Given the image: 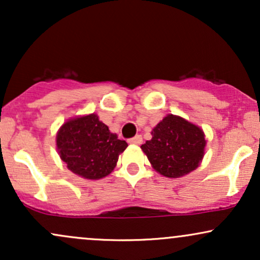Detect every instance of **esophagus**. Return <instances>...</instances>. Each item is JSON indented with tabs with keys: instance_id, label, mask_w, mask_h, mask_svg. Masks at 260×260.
Here are the masks:
<instances>
[{
	"instance_id": "obj_1",
	"label": "esophagus",
	"mask_w": 260,
	"mask_h": 260,
	"mask_svg": "<svg viewBox=\"0 0 260 260\" xmlns=\"http://www.w3.org/2000/svg\"><path fill=\"white\" fill-rule=\"evenodd\" d=\"M142 142H143L142 136H136L133 137V138L128 139V143H129V144H142Z\"/></svg>"
}]
</instances>
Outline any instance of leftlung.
Listing matches in <instances>:
<instances>
[{
  "instance_id": "8db88e82",
  "label": "left lung",
  "mask_w": 260,
  "mask_h": 260,
  "mask_svg": "<svg viewBox=\"0 0 260 260\" xmlns=\"http://www.w3.org/2000/svg\"><path fill=\"white\" fill-rule=\"evenodd\" d=\"M153 138L143 144L155 171L169 178H178L196 170L202 162L205 134L198 126L180 116L168 115L151 131Z\"/></svg>"
}]
</instances>
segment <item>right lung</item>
<instances>
[{
	"mask_svg": "<svg viewBox=\"0 0 260 260\" xmlns=\"http://www.w3.org/2000/svg\"><path fill=\"white\" fill-rule=\"evenodd\" d=\"M56 145L68 170L86 180H100L111 174L128 147L95 113L64 122L56 136Z\"/></svg>",
	"mask_w": 260,
	"mask_h": 260,
	"instance_id": "add662e5",
	"label": "right lung"
}]
</instances>
